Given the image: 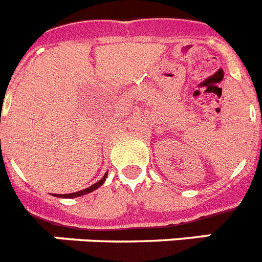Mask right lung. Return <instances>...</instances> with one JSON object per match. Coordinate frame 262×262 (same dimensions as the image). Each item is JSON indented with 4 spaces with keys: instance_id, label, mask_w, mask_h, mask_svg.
Returning <instances> with one entry per match:
<instances>
[{
    "instance_id": "add662e5",
    "label": "right lung",
    "mask_w": 262,
    "mask_h": 262,
    "mask_svg": "<svg viewBox=\"0 0 262 262\" xmlns=\"http://www.w3.org/2000/svg\"><path fill=\"white\" fill-rule=\"evenodd\" d=\"M106 178H107V173H104V176L102 179H100L99 182L95 183V184H93V185H91V187H89V188L83 189V191L74 192V193H66V195H55V193H54V196H57V198H63V199L79 198V196H83V195H86V193H90V192H93V191H95V189H97V188H99L100 185H102L104 183Z\"/></svg>"
}]
</instances>
